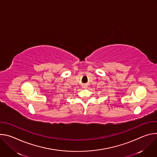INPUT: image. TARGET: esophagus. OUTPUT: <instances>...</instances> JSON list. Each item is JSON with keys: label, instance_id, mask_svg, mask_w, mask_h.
<instances>
[{"label": "esophagus", "instance_id": "34e87169", "mask_svg": "<svg viewBox=\"0 0 157 157\" xmlns=\"http://www.w3.org/2000/svg\"><path fill=\"white\" fill-rule=\"evenodd\" d=\"M84 87H85V86H84Z\"/></svg>", "mask_w": 157, "mask_h": 157}]
</instances>
